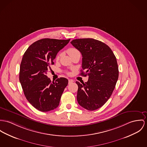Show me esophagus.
Returning a JSON list of instances; mask_svg holds the SVG:
<instances>
[{
    "label": "esophagus",
    "instance_id": "obj_1",
    "mask_svg": "<svg viewBox=\"0 0 147 147\" xmlns=\"http://www.w3.org/2000/svg\"><path fill=\"white\" fill-rule=\"evenodd\" d=\"M73 82H74V81H73L72 79H69L68 83H69V84H71V83H72Z\"/></svg>",
    "mask_w": 147,
    "mask_h": 147
}]
</instances>
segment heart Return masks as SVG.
Wrapping results in <instances>:
<instances>
[{
	"label": "heart",
	"mask_w": 147,
	"mask_h": 147,
	"mask_svg": "<svg viewBox=\"0 0 147 147\" xmlns=\"http://www.w3.org/2000/svg\"><path fill=\"white\" fill-rule=\"evenodd\" d=\"M78 50L75 48H70L68 50V54L71 56V55L75 54V53H78ZM59 59V55H57V59Z\"/></svg>",
	"instance_id": "b5f03b06"
}]
</instances>
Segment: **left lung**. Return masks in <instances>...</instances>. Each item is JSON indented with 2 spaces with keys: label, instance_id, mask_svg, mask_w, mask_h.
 Returning <instances> with one entry per match:
<instances>
[{
  "label": "left lung",
  "instance_id": "left-lung-1",
  "mask_svg": "<svg viewBox=\"0 0 147 147\" xmlns=\"http://www.w3.org/2000/svg\"><path fill=\"white\" fill-rule=\"evenodd\" d=\"M70 43L82 55L80 74L88 76L87 82H76L77 101L87 110H96L107 101L115 89L119 78L116 58L109 46L93 38L75 39Z\"/></svg>",
  "mask_w": 147,
  "mask_h": 147
}]
</instances>
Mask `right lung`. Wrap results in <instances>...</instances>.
<instances>
[{"label":"right lung","instance_id":"add662e5","mask_svg":"<svg viewBox=\"0 0 147 147\" xmlns=\"http://www.w3.org/2000/svg\"><path fill=\"white\" fill-rule=\"evenodd\" d=\"M69 40L43 38L30 46L23 56L20 82L24 96L34 108L47 112L58 107L68 80L60 78L55 82L46 76L57 53L69 43Z\"/></svg>","mask_w":147,"mask_h":147}]
</instances>
